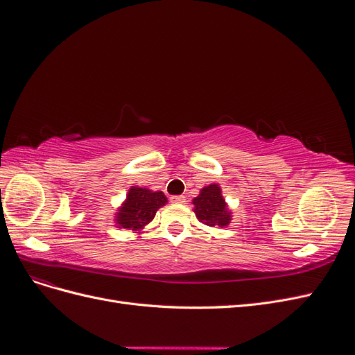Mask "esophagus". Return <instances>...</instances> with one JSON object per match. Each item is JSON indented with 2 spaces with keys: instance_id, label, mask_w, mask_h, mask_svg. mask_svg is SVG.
<instances>
[{
  "instance_id": "1",
  "label": "esophagus",
  "mask_w": 355,
  "mask_h": 355,
  "mask_svg": "<svg viewBox=\"0 0 355 355\" xmlns=\"http://www.w3.org/2000/svg\"><path fill=\"white\" fill-rule=\"evenodd\" d=\"M170 202H173V204H182V202H185V197H184V196H171V197H170Z\"/></svg>"
}]
</instances>
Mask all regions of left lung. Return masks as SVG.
I'll list each match as a JSON object with an SVG mask.
<instances>
[{
    "mask_svg": "<svg viewBox=\"0 0 355 355\" xmlns=\"http://www.w3.org/2000/svg\"><path fill=\"white\" fill-rule=\"evenodd\" d=\"M196 206V214L198 220L209 227H227L231 220V213L227 210V204L220 194L218 185H209L202 188L200 196L192 200Z\"/></svg>",
    "mask_w": 355,
    "mask_h": 355,
    "instance_id": "left-lung-1",
    "label": "left lung"
}]
</instances>
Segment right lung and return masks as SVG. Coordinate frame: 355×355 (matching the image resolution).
I'll list each match as a JSON object with an SVG mask.
<instances>
[{
  "label": "right lung",
  "mask_w": 355,
  "mask_h": 355,
  "mask_svg": "<svg viewBox=\"0 0 355 355\" xmlns=\"http://www.w3.org/2000/svg\"><path fill=\"white\" fill-rule=\"evenodd\" d=\"M166 202L167 198L161 191L153 192L146 188L133 187L128 191L127 200L116 214V223L120 225V228L125 230H142L154 219L157 210Z\"/></svg>",
  "instance_id": "obj_1"
}]
</instances>
